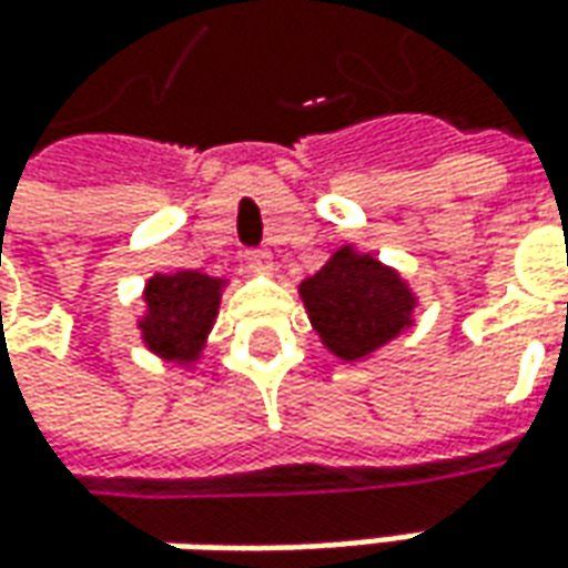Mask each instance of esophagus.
Here are the masks:
<instances>
[{
  "label": "esophagus",
  "instance_id": "1",
  "mask_svg": "<svg viewBox=\"0 0 568 568\" xmlns=\"http://www.w3.org/2000/svg\"><path fill=\"white\" fill-rule=\"evenodd\" d=\"M245 261L251 270H273V257L266 251H247Z\"/></svg>",
  "mask_w": 568,
  "mask_h": 568
}]
</instances>
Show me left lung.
<instances>
[{
  "label": "left lung",
  "instance_id": "8db88e82",
  "mask_svg": "<svg viewBox=\"0 0 568 568\" xmlns=\"http://www.w3.org/2000/svg\"><path fill=\"white\" fill-rule=\"evenodd\" d=\"M302 298L323 345L345 362L371 355L412 323L415 298L399 276L352 247L336 251L302 283Z\"/></svg>",
  "mask_w": 568,
  "mask_h": 568
}]
</instances>
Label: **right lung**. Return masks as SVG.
<instances>
[{
	"label": "right lung",
	"instance_id": "add662e5",
	"mask_svg": "<svg viewBox=\"0 0 568 568\" xmlns=\"http://www.w3.org/2000/svg\"><path fill=\"white\" fill-rule=\"evenodd\" d=\"M220 280L194 270H179L172 276L156 273L144 292V343L172 362H194L220 311Z\"/></svg>",
	"mask_w": 568,
	"mask_h": 568
}]
</instances>
